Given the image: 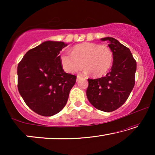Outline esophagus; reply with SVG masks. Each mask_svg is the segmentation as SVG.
I'll use <instances>...</instances> for the list:
<instances>
[{
  "label": "esophagus",
  "instance_id": "34e87169",
  "mask_svg": "<svg viewBox=\"0 0 155 155\" xmlns=\"http://www.w3.org/2000/svg\"><path fill=\"white\" fill-rule=\"evenodd\" d=\"M81 78V76L77 75V81H78V79H79V78Z\"/></svg>",
  "mask_w": 155,
  "mask_h": 155
}]
</instances>
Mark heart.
Masks as SVG:
<instances>
[{
  "instance_id": "b5f03b06",
  "label": "heart",
  "mask_w": 155,
  "mask_h": 155,
  "mask_svg": "<svg viewBox=\"0 0 155 155\" xmlns=\"http://www.w3.org/2000/svg\"><path fill=\"white\" fill-rule=\"evenodd\" d=\"M61 65L65 71L75 73L84 66L85 74L92 73L99 77L106 74L114 61V54L108 46L84 42L74 46L71 52H64L60 56Z\"/></svg>"
}]
</instances>
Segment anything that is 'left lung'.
I'll return each instance as SVG.
<instances>
[{
  "label": "left lung",
  "mask_w": 155,
  "mask_h": 155,
  "mask_svg": "<svg viewBox=\"0 0 155 155\" xmlns=\"http://www.w3.org/2000/svg\"><path fill=\"white\" fill-rule=\"evenodd\" d=\"M107 41L114 54L110 72L105 77L90 79L86 91L88 101L97 109L114 111L124 104L133 90L135 82L137 64L129 48L115 38H101Z\"/></svg>",
  "instance_id": "8db88e82"
}]
</instances>
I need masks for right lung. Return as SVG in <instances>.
I'll return each mask as SVG.
<instances>
[{
  "label": "right lung",
  "mask_w": 155,
  "mask_h": 155,
  "mask_svg": "<svg viewBox=\"0 0 155 155\" xmlns=\"http://www.w3.org/2000/svg\"><path fill=\"white\" fill-rule=\"evenodd\" d=\"M63 41H46L28 51L18 65V89L29 108L42 116L64 109L77 77L63 70Z\"/></svg>",
  "instance_id": "add662e5"
}]
</instances>
